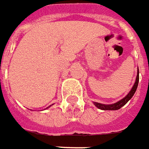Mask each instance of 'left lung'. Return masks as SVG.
Instances as JSON below:
<instances>
[{
    "label": "left lung",
    "instance_id": "1",
    "mask_svg": "<svg viewBox=\"0 0 149 149\" xmlns=\"http://www.w3.org/2000/svg\"><path fill=\"white\" fill-rule=\"evenodd\" d=\"M139 71L138 70V74H137V78H136V81L135 83L133 85V87H132L131 91L129 92V93L124 98H123L122 100L118 101V102L116 103H113V104H110V105H106V104H102V103H98V102H94V105L97 107H98L99 109L102 110H118L122 107H123L128 101L130 100L133 96L135 93L136 90H137V87L139 85Z\"/></svg>",
    "mask_w": 149,
    "mask_h": 149
}]
</instances>
